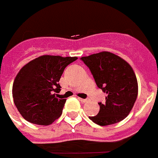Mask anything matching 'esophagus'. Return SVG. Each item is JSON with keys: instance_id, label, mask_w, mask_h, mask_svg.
Here are the masks:
<instances>
[{"instance_id": "obj_1", "label": "esophagus", "mask_w": 158, "mask_h": 158, "mask_svg": "<svg viewBox=\"0 0 158 158\" xmlns=\"http://www.w3.org/2000/svg\"><path fill=\"white\" fill-rule=\"evenodd\" d=\"M79 99V100H80L81 102V103H87L88 101H89V100H88V99H82V98H78Z\"/></svg>"}]
</instances>
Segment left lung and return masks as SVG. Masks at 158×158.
<instances>
[{"label":"left lung","mask_w":158,"mask_h":158,"mask_svg":"<svg viewBox=\"0 0 158 158\" xmlns=\"http://www.w3.org/2000/svg\"><path fill=\"white\" fill-rule=\"evenodd\" d=\"M89 68L96 85L107 94L105 103H98L100 111L89 117L100 126L120 122L131 112L138 96V81L132 67L108 51L81 58Z\"/></svg>","instance_id":"8db88e82"}]
</instances>
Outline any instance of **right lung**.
Segmentation results:
<instances>
[{"instance_id": "1", "label": "right lung", "mask_w": 158, "mask_h": 158, "mask_svg": "<svg viewBox=\"0 0 158 158\" xmlns=\"http://www.w3.org/2000/svg\"><path fill=\"white\" fill-rule=\"evenodd\" d=\"M77 57L43 55L21 68L12 85V97L24 119L47 126L62 113L65 99L58 98L59 80L64 69Z\"/></svg>"}]
</instances>
